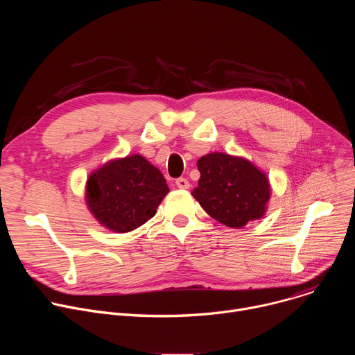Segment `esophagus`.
I'll list each match as a JSON object with an SVG mask.
<instances>
[{"label":"esophagus","mask_w":355,"mask_h":355,"mask_svg":"<svg viewBox=\"0 0 355 355\" xmlns=\"http://www.w3.org/2000/svg\"><path fill=\"white\" fill-rule=\"evenodd\" d=\"M175 185L178 187V188H181V189H188L189 188V182H188V180L187 178H177L175 180Z\"/></svg>","instance_id":"obj_1"}]
</instances>
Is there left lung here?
<instances>
[{"mask_svg": "<svg viewBox=\"0 0 355 355\" xmlns=\"http://www.w3.org/2000/svg\"><path fill=\"white\" fill-rule=\"evenodd\" d=\"M200 173L192 195L218 222L241 229L260 219L270 199V184L250 162L225 153H209L196 163Z\"/></svg>", "mask_w": 355, "mask_h": 355, "instance_id": "left-lung-1", "label": "left lung"}]
</instances>
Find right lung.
Segmentation results:
<instances>
[{"label":"right lung","instance_id":"1","mask_svg":"<svg viewBox=\"0 0 355 355\" xmlns=\"http://www.w3.org/2000/svg\"><path fill=\"white\" fill-rule=\"evenodd\" d=\"M168 191L160 170L133 155L110 162L92 173L85 198L101 225L126 233L153 218Z\"/></svg>","mask_w":355,"mask_h":355}]
</instances>
